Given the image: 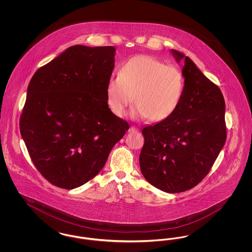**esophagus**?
I'll use <instances>...</instances> for the list:
<instances>
[{
    "label": "esophagus",
    "instance_id": "1",
    "mask_svg": "<svg viewBox=\"0 0 252 252\" xmlns=\"http://www.w3.org/2000/svg\"><path fill=\"white\" fill-rule=\"evenodd\" d=\"M139 130L137 127H135V126H130V128H129V132H137Z\"/></svg>",
    "mask_w": 252,
    "mask_h": 252
}]
</instances>
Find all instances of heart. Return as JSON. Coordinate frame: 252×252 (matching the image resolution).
<instances>
[{
    "instance_id": "b5f03b06",
    "label": "heart",
    "mask_w": 252,
    "mask_h": 252,
    "mask_svg": "<svg viewBox=\"0 0 252 252\" xmlns=\"http://www.w3.org/2000/svg\"><path fill=\"white\" fill-rule=\"evenodd\" d=\"M184 88L185 78L179 68L149 56H136L123 64L118 75L108 78L106 96L118 117L125 115L133 98L134 118L159 122L179 108Z\"/></svg>"
}]
</instances>
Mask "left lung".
Instances as JSON below:
<instances>
[{
	"label": "left lung",
	"mask_w": 252,
	"mask_h": 252,
	"mask_svg": "<svg viewBox=\"0 0 252 252\" xmlns=\"http://www.w3.org/2000/svg\"><path fill=\"white\" fill-rule=\"evenodd\" d=\"M171 53L178 63L184 60V94L171 116L143 128L140 167L154 187L176 193L192 189L207 176L225 144L227 131L220 89L190 58L176 50Z\"/></svg>",
	"instance_id": "left-lung-1"
}]
</instances>
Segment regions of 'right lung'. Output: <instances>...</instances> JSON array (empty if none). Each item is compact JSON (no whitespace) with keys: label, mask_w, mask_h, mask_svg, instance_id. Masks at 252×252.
<instances>
[{"label":"right lung","mask_w":252,"mask_h":252,"mask_svg":"<svg viewBox=\"0 0 252 252\" xmlns=\"http://www.w3.org/2000/svg\"><path fill=\"white\" fill-rule=\"evenodd\" d=\"M115 51L71 46L30 80L20 130L33 163L53 185L74 189L94 179L129 128L106 96Z\"/></svg>","instance_id":"add662e5"}]
</instances>
